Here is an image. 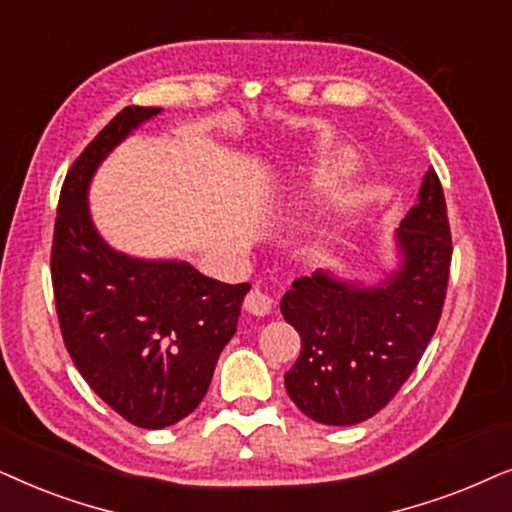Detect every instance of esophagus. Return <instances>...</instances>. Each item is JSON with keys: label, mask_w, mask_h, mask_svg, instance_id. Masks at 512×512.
Segmentation results:
<instances>
[{"label": "esophagus", "mask_w": 512, "mask_h": 512, "mask_svg": "<svg viewBox=\"0 0 512 512\" xmlns=\"http://www.w3.org/2000/svg\"><path fill=\"white\" fill-rule=\"evenodd\" d=\"M243 309L252 313V316H267V313H271V297L262 288H252L245 295Z\"/></svg>", "instance_id": "34e87169"}]
</instances>
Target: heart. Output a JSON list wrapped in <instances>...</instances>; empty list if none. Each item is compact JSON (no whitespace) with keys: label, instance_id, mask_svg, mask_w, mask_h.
I'll use <instances>...</instances> for the list:
<instances>
[{"label":"heart","instance_id":"obj_1","mask_svg":"<svg viewBox=\"0 0 512 512\" xmlns=\"http://www.w3.org/2000/svg\"><path fill=\"white\" fill-rule=\"evenodd\" d=\"M346 161H349V156H346V154H342V152H339V154L335 156V159H332V161H330V166H327V168L323 170V175H325V177H332V175H335V173H337V170H339V168H342V166H344V163H346Z\"/></svg>","mask_w":512,"mask_h":512}]
</instances>
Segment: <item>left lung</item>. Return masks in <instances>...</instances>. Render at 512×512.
Returning a JSON list of instances; mask_svg holds the SVG:
<instances>
[{
    "label": "left lung",
    "mask_w": 512,
    "mask_h": 512,
    "mask_svg": "<svg viewBox=\"0 0 512 512\" xmlns=\"http://www.w3.org/2000/svg\"><path fill=\"white\" fill-rule=\"evenodd\" d=\"M398 267L377 285L316 271L292 283L281 313L302 337L285 388L306 417L353 426L391 403L419 365L447 295L452 236L431 168L395 231Z\"/></svg>",
    "instance_id": "left-lung-1"
}]
</instances>
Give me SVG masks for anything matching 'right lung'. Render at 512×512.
Masks as SVG:
<instances>
[{
  "instance_id": "obj_1",
  "label": "right lung",
  "mask_w": 512,
  "mask_h": 512,
  "mask_svg": "<svg viewBox=\"0 0 512 512\" xmlns=\"http://www.w3.org/2000/svg\"><path fill=\"white\" fill-rule=\"evenodd\" d=\"M161 107H124L72 163L60 189L51 278L65 349L86 384L140 428H166L206 395L250 283L114 250L88 210L95 170Z\"/></svg>"
}]
</instances>
